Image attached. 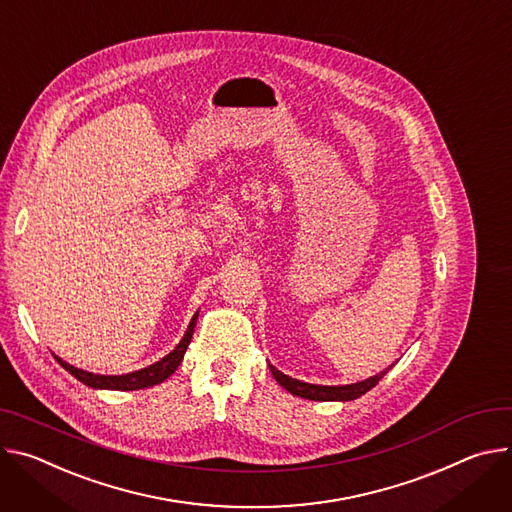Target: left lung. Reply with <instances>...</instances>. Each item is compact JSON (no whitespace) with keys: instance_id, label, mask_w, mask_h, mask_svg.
<instances>
[{"instance_id":"left-lung-1","label":"left lung","mask_w":512,"mask_h":512,"mask_svg":"<svg viewBox=\"0 0 512 512\" xmlns=\"http://www.w3.org/2000/svg\"><path fill=\"white\" fill-rule=\"evenodd\" d=\"M270 366V364H268ZM390 368H386L384 372L368 378V380H362V382H356V384H346V386H319V384H307V382H301V380H295L287 374L278 372L274 366H270V372L272 376L276 378V382L280 386H285L291 394L295 396H301V399H309V401H354L358 399V396L366 394L370 388H374L378 384V380L388 372Z\"/></svg>"}]
</instances>
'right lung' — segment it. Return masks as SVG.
Wrapping results in <instances>:
<instances>
[{
    "mask_svg": "<svg viewBox=\"0 0 512 512\" xmlns=\"http://www.w3.org/2000/svg\"><path fill=\"white\" fill-rule=\"evenodd\" d=\"M197 315L199 311L193 315L191 323H189V329L185 333V337L181 339V344L170 352L168 356H164L160 362L144 368V370H138V372H132V374H122V376H99V374H91V372H85V370H79L67 362H63L59 356H54V360L59 362L67 372H71L77 380H81L83 384L91 386V388H109V390H138V388H148V386H154V384H160L162 380H166L170 374H173L179 364L183 362V356L187 352V346L191 344V337H193V331H195V323H197Z\"/></svg>",
    "mask_w": 512,
    "mask_h": 512,
    "instance_id": "obj_1",
    "label": "right lung"
}]
</instances>
